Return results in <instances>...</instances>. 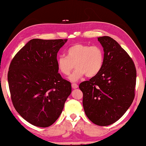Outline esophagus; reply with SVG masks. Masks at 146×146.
Instances as JSON below:
<instances>
[{"label":"esophagus","instance_id":"1","mask_svg":"<svg viewBox=\"0 0 146 146\" xmlns=\"http://www.w3.org/2000/svg\"><path fill=\"white\" fill-rule=\"evenodd\" d=\"M71 86H72V88L74 89L78 88V85H77V84H76V83H72V84H71Z\"/></svg>","mask_w":146,"mask_h":146}]
</instances>
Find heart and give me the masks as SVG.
Wrapping results in <instances>:
<instances>
[{
    "label": "heart",
    "instance_id": "b5f03b06",
    "mask_svg": "<svg viewBox=\"0 0 146 146\" xmlns=\"http://www.w3.org/2000/svg\"><path fill=\"white\" fill-rule=\"evenodd\" d=\"M66 56H60L57 60L58 70L68 75L76 67L75 71L69 76L71 81H76L86 75L93 77L100 72L104 60V51L99 46H89L77 44L69 47Z\"/></svg>",
    "mask_w": 146,
    "mask_h": 146
}]
</instances>
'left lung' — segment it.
Segmentation results:
<instances>
[{"mask_svg":"<svg viewBox=\"0 0 146 146\" xmlns=\"http://www.w3.org/2000/svg\"><path fill=\"white\" fill-rule=\"evenodd\" d=\"M104 60L99 73L80 83L83 105L88 118L98 126L113 124L127 111L135 96L136 69L134 61L116 41L98 38Z\"/></svg>","mask_w":146,"mask_h":146,"instance_id":"1","label":"left lung"}]
</instances>
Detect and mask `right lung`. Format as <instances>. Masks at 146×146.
I'll list each match as a JSON object with an SVG mask.
<instances>
[{"label": "right lung", "mask_w": 146, "mask_h": 146, "mask_svg": "<svg viewBox=\"0 0 146 146\" xmlns=\"http://www.w3.org/2000/svg\"><path fill=\"white\" fill-rule=\"evenodd\" d=\"M67 41L33 39L10 65L8 82L12 104L34 126L52 125L71 93V83L61 77L57 65V52Z\"/></svg>", "instance_id": "add662e5"}]
</instances>
